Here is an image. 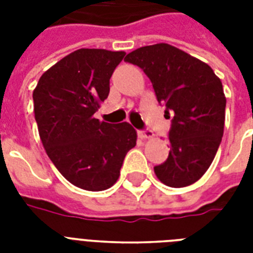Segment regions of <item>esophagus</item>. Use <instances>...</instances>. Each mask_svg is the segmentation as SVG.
<instances>
[{"mask_svg":"<svg viewBox=\"0 0 253 253\" xmlns=\"http://www.w3.org/2000/svg\"><path fill=\"white\" fill-rule=\"evenodd\" d=\"M138 134H139V136H140V138H142V139H151V138H152V136H154V132H152V131H151V130H148V128H147V130L139 131Z\"/></svg>","mask_w":253,"mask_h":253,"instance_id":"34e87169","label":"esophagus"}]
</instances>
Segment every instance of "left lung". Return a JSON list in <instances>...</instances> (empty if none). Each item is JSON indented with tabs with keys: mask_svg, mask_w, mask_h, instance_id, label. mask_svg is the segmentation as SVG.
<instances>
[{
	"mask_svg": "<svg viewBox=\"0 0 253 253\" xmlns=\"http://www.w3.org/2000/svg\"><path fill=\"white\" fill-rule=\"evenodd\" d=\"M125 61L143 69L159 103L173 115L170 151L154 168L156 176L170 188L194 184L212 163L223 136L226 97L219 77L206 63L167 43L140 47Z\"/></svg>",
	"mask_w": 253,
	"mask_h": 253,
	"instance_id": "1",
	"label": "left lung"
}]
</instances>
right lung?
Returning a JSON list of instances; mask_svg holds the SVG:
<instances>
[{
    "label": "right lung",
    "instance_id": "add662e5",
    "mask_svg": "<svg viewBox=\"0 0 253 253\" xmlns=\"http://www.w3.org/2000/svg\"><path fill=\"white\" fill-rule=\"evenodd\" d=\"M126 52L81 48L45 71L34 89V113L45 152L77 188L101 192L117 182L136 144L130 123L94 118L110 91V77Z\"/></svg>",
    "mask_w": 253,
    "mask_h": 253
}]
</instances>
